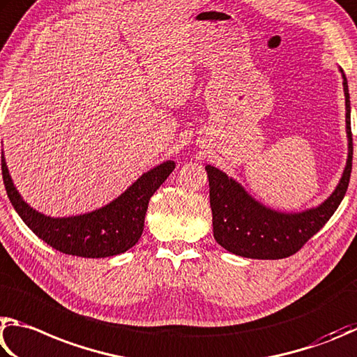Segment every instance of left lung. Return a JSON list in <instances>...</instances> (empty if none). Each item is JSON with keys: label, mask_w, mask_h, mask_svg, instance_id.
Masks as SVG:
<instances>
[{"label": "left lung", "mask_w": 357, "mask_h": 357, "mask_svg": "<svg viewBox=\"0 0 357 357\" xmlns=\"http://www.w3.org/2000/svg\"><path fill=\"white\" fill-rule=\"evenodd\" d=\"M343 75V70H342ZM348 161L342 180L328 201L303 213L285 215L266 208L248 195L235 180L213 166H205L210 185L213 235L229 252L248 259L278 260L296 254L334 215L348 190L353 167V135L349 117V92L345 75Z\"/></svg>", "instance_id": "left-lung-1"}]
</instances>
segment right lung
<instances>
[{
    "mask_svg": "<svg viewBox=\"0 0 357 357\" xmlns=\"http://www.w3.org/2000/svg\"><path fill=\"white\" fill-rule=\"evenodd\" d=\"M174 169V161L153 167L137 178L121 197L92 213L50 218L37 213L20 197L10 180L4 156H1L6 192L23 222L56 251L87 259L117 255L136 245L144 230V218L150 197Z\"/></svg>",
    "mask_w": 357,
    "mask_h": 357,
    "instance_id": "add662e5",
    "label": "right lung"
}]
</instances>
